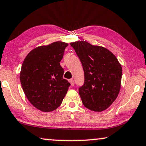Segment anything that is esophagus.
<instances>
[{
  "mask_svg": "<svg viewBox=\"0 0 146 146\" xmlns=\"http://www.w3.org/2000/svg\"><path fill=\"white\" fill-rule=\"evenodd\" d=\"M69 83H71V86H74L75 85V82H74V81H73V79H69Z\"/></svg>",
  "mask_w": 146,
  "mask_h": 146,
  "instance_id": "34e87169",
  "label": "esophagus"
}]
</instances>
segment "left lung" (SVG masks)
<instances>
[{
  "mask_svg": "<svg viewBox=\"0 0 146 146\" xmlns=\"http://www.w3.org/2000/svg\"><path fill=\"white\" fill-rule=\"evenodd\" d=\"M82 64L84 85L79 89L85 108L102 112L117 98L121 88L122 68L108 48L81 40L70 43Z\"/></svg>",
  "mask_w": 146,
  "mask_h": 146,
  "instance_id": "obj_1",
  "label": "left lung"
}]
</instances>
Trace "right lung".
Instances as JSON below:
<instances>
[{
  "instance_id": "add662e5",
  "label": "right lung",
  "mask_w": 146,
  "mask_h": 146,
  "mask_svg": "<svg viewBox=\"0 0 146 146\" xmlns=\"http://www.w3.org/2000/svg\"><path fill=\"white\" fill-rule=\"evenodd\" d=\"M67 43L61 41L39 46L29 52L20 72L21 86L36 109L50 112L61 106L70 83L63 79L60 65Z\"/></svg>"
}]
</instances>
